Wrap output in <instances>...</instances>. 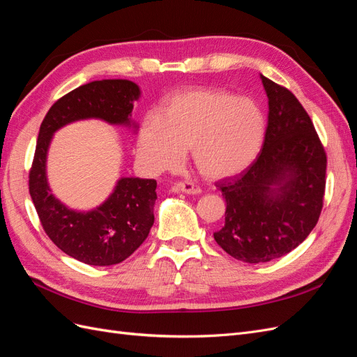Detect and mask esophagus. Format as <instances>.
<instances>
[{
	"instance_id": "1",
	"label": "esophagus",
	"mask_w": 357,
	"mask_h": 357,
	"mask_svg": "<svg viewBox=\"0 0 357 357\" xmlns=\"http://www.w3.org/2000/svg\"><path fill=\"white\" fill-rule=\"evenodd\" d=\"M174 188L180 192L192 193V195H198V193H201V188L192 181H178Z\"/></svg>"
}]
</instances>
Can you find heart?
<instances>
[{
	"mask_svg": "<svg viewBox=\"0 0 357 357\" xmlns=\"http://www.w3.org/2000/svg\"><path fill=\"white\" fill-rule=\"evenodd\" d=\"M266 122L247 96L199 88L176 93L138 132V156L152 171L177 168L185 150L202 176L222 178L245 169L262 149Z\"/></svg>",
	"mask_w": 357,
	"mask_h": 357,
	"instance_id": "1",
	"label": "heart"
}]
</instances>
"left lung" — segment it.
Here are the masks:
<instances>
[{
  "mask_svg": "<svg viewBox=\"0 0 357 357\" xmlns=\"http://www.w3.org/2000/svg\"><path fill=\"white\" fill-rule=\"evenodd\" d=\"M262 83L269 113L261 153L238 176L215 183L226 213L214 240L247 264L282 257L304 241L326 188L328 158L311 117L284 86L264 75Z\"/></svg>",
  "mask_w": 357,
  "mask_h": 357,
  "instance_id": "8db88e82",
  "label": "left lung"
}]
</instances>
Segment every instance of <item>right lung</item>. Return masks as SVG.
Returning <instances> with one entry per match:
<instances>
[{"label":"right lung","instance_id":"1","mask_svg":"<svg viewBox=\"0 0 357 357\" xmlns=\"http://www.w3.org/2000/svg\"><path fill=\"white\" fill-rule=\"evenodd\" d=\"M138 95V86L129 80L83 84L53 104L40 126L28 180L31 198L52 243L83 264H121L144 243L155 222L156 180L121 178L98 208L73 211L53 197L47 186V147L56 129L79 119L98 117L109 123H128Z\"/></svg>","mask_w":357,"mask_h":357}]
</instances>
